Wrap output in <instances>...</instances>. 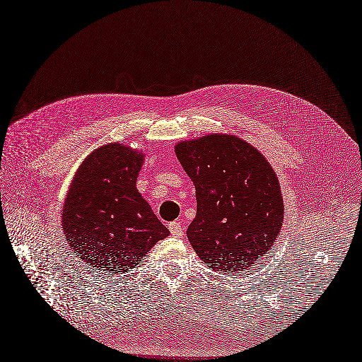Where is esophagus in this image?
I'll list each match as a JSON object with an SVG mask.
<instances>
[{
    "instance_id": "34e87169",
    "label": "esophagus",
    "mask_w": 362,
    "mask_h": 362,
    "mask_svg": "<svg viewBox=\"0 0 362 362\" xmlns=\"http://www.w3.org/2000/svg\"><path fill=\"white\" fill-rule=\"evenodd\" d=\"M168 230H170L171 235H174V237L183 235V226H182V223L177 222V221L170 222V223H168Z\"/></svg>"
}]
</instances>
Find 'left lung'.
Returning a JSON list of instances; mask_svg holds the SVG:
<instances>
[{"label": "left lung", "instance_id": "left-lung-1", "mask_svg": "<svg viewBox=\"0 0 362 362\" xmlns=\"http://www.w3.org/2000/svg\"><path fill=\"white\" fill-rule=\"evenodd\" d=\"M195 185L197 216L186 235L211 270L238 273L272 250L284 223V198L272 165L230 134L176 144Z\"/></svg>", "mask_w": 362, "mask_h": 362}]
</instances>
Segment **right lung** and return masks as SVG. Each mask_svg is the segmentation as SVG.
<instances>
[{"label":"right lung","instance_id":"1","mask_svg":"<svg viewBox=\"0 0 362 362\" xmlns=\"http://www.w3.org/2000/svg\"><path fill=\"white\" fill-rule=\"evenodd\" d=\"M143 156L120 143L104 144L83 160L66 192L65 240L95 273L136 269L170 234L137 191Z\"/></svg>","mask_w":362,"mask_h":362}]
</instances>
